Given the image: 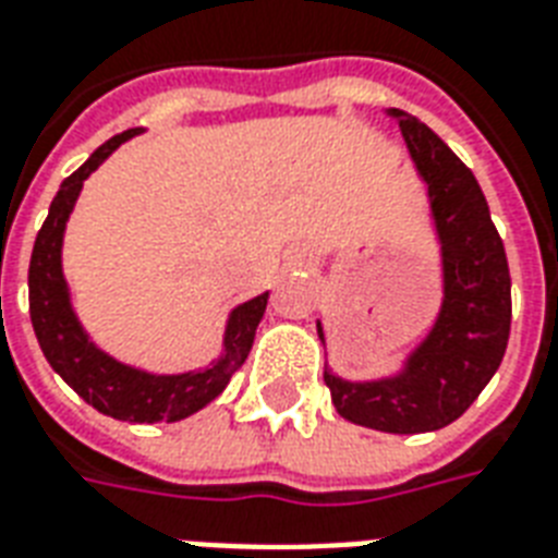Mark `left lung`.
<instances>
[{"mask_svg":"<svg viewBox=\"0 0 558 558\" xmlns=\"http://www.w3.org/2000/svg\"><path fill=\"white\" fill-rule=\"evenodd\" d=\"M386 117L398 122L418 178L427 184L439 240L441 304L427 336L407 351L398 372L348 380L325 365V383L342 418L412 436L448 427L495 377L509 342L512 278L504 240L471 169L412 113L389 108ZM316 327L327 348L322 318Z\"/></svg>","mask_w":558,"mask_h":558,"instance_id":"obj_1","label":"left lung"}]
</instances>
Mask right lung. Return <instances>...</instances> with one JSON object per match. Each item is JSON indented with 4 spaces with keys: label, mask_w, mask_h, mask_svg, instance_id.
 <instances>
[{
    "label": "right lung",
    "mask_w": 558,
    "mask_h": 558,
    "mask_svg": "<svg viewBox=\"0 0 558 558\" xmlns=\"http://www.w3.org/2000/svg\"><path fill=\"white\" fill-rule=\"evenodd\" d=\"M137 134L140 128H131L110 137L105 146L87 157V163L78 166L61 184L52 198L49 216L34 240L32 266H28V310H32V325L43 356L61 374L70 389H75L93 410L105 412L110 418L155 424V421L186 418L225 392L233 372H240L242 363L248 360L254 333L269 304V292L248 298L228 313L222 354L193 372H146L140 365L119 363L117 356H110L93 342L72 307L70 283L63 278V233H66V222H70V213L78 202L84 181L122 143Z\"/></svg>",
    "instance_id": "1"
}]
</instances>
